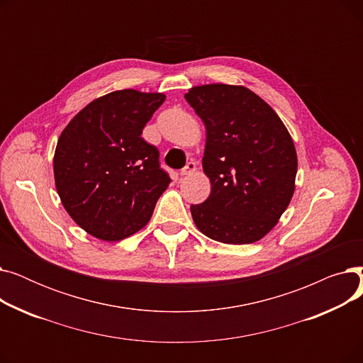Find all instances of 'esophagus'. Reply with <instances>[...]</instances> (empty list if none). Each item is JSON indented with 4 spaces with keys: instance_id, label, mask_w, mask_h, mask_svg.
I'll return each mask as SVG.
<instances>
[{
    "instance_id": "1",
    "label": "esophagus",
    "mask_w": 363,
    "mask_h": 363,
    "mask_svg": "<svg viewBox=\"0 0 363 363\" xmlns=\"http://www.w3.org/2000/svg\"><path fill=\"white\" fill-rule=\"evenodd\" d=\"M196 169H197V166H196V163H194V162H188V163H186V166H185L184 169H181L179 175H181V177L191 175V174H194Z\"/></svg>"
}]
</instances>
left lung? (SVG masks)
Segmentation results:
<instances>
[{"instance_id": "obj_1", "label": "left lung", "mask_w": 363, "mask_h": 363, "mask_svg": "<svg viewBox=\"0 0 363 363\" xmlns=\"http://www.w3.org/2000/svg\"><path fill=\"white\" fill-rule=\"evenodd\" d=\"M185 100L206 126L212 191L191 206L196 226L225 244H252L278 223L296 188L297 152L275 110L241 85L193 86Z\"/></svg>"}]
</instances>
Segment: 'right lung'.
<instances>
[{
    "label": "right lung",
    "instance_id": "right-lung-1",
    "mask_svg": "<svg viewBox=\"0 0 363 363\" xmlns=\"http://www.w3.org/2000/svg\"><path fill=\"white\" fill-rule=\"evenodd\" d=\"M162 92L113 91L85 106L63 129L54 181L69 216L89 235L119 241L144 228L170 178L159 150L141 137Z\"/></svg>",
    "mask_w": 363,
    "mask_h": 363
}]
</instances>
